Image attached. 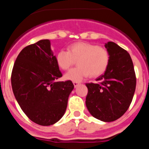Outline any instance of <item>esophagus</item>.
<instances>
[{
	"label": "esophagus",
	"instance_id": "1",
	"mask_svg": "<svg viewBox=\"0 0 149 149\" xmlns=\"http://www.w3.org/2000/svg\"><path fill=\"white\" fill-rule=\"evenodd\" d=\"M73 84H74V87H77V86L79 85V83L78 82H73Z\"/></svg>",
	"mask_w": 149,
	"mask_h": 149
}]
</instances>
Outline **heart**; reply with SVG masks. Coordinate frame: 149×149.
Returning <instances> with one entry per match:
<instances>
[{"label":"heart","mask_w":149,"mask_h":149,"mask_svg":"<svg viewBox=\"0 0 149 149\" xmlns=\"http://www.w3.org/2000/svg\"><path fill=\"white\" fill-rule=\"evenodd\" d=\"M77 60L78 66L68 71L65 78L81 82L89 74L91 77L102 74L107 68L110 55L104 48L89 42L74 43L68 51L60 50L56 55V63L63 70L68 69Z\"/></svg>","instance_id":"1"}]
</instances>
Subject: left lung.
<instances>
[{"mask_svg":"<svg viewBox=\"0 0 149 149\" xmlns=\"http://www.w3.org/2000/svg\"><path fill=\"white\" fill-rule=\"evenodd\" d=\"M110 55L107 68L97 78L98 84H86V105L93 117L105 122H113L123 115L132 101L136 75L131 56L115 42L105 43Z\"/></svg>","mask_w":149,"mask_h":149,"instance_id":"left-lung-1","label":"left lung"}]
</instances>
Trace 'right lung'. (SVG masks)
Returning <instances> with one entry per match:
<instances>
[{
	"label": "right lung",
	"instance_id": "add662e5",
	"mask_svg": "<svg viewBox=\"0 0 149 149\" xmlns=\"http://www.w3.org/2000/svg\"><path fill=\"white\" fill-rule=\"evenodd\" d=\"M62 76L49 39L39 40L19 53L12 72V88L30 120L48 126L63 116L74 84L56 81Z\"/></svg>",
	"mask_w": 149,
	"mask_h": 149
}]
</instances>
